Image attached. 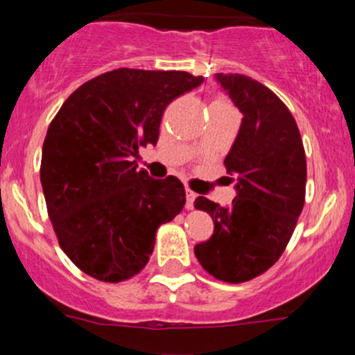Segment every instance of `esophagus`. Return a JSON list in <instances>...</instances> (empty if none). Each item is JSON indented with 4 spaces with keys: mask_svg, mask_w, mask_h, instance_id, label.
<instances>
[{
    "mask_svg": "<svg viewBox=\"0 0 355 355\" xmlns=\"http://www.w3.org/2000/svg\"><path fill=\"white\" fill-rule=\"evenodd\" d=\"M194 199H196V192H192L191 189H185V207H187V209H192V206H194Z\"/></svg>",
    "mask_w": 355,
    "mask_h": 355,
    "instance_id": "esophagus-1",
    "label": "esophagus"
}]
</instances>
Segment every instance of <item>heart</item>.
<instances>
[{"instance_id":"obj_1","label":"heart","mask_w":355,"mask_h":355,"mask_svg":"<svg viewBox=\"0 0 355 355\" xmlns=\"http://www.w3.org/2000/svg\"><path fill=\"white\" fill-rule=\"evenodd\" d=\"M223 103H227V101H223Z\"/></svg>"}]
</instances>
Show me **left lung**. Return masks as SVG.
<instances>
[{
	"mask_svg": "<svg viewBox=\"0 0 355 355\" xmlns=\"http://www.w3.org/2000/svg\"><path fill=\"white\" fill-rule=\"evenodd\" d=\"M216 80L244 114L225 157L237 196L225 207L196 199L214 230L194 252L214 278L242 284L270 270L292 237L306 199V153L292 113L273 91L241 73H216Z\"/></svg>",
	"mask_w": 355,
	"mask_h": 355,
	"instance_id": "1",
	"label": "left lung"
}]
</instances>
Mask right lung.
<instances>
[{
    "label": "right lung",
    "mask_w": 355,
    "mask_h": 355,
    "mask_svg": "<svg viewBox=\"0 0 355 355\" xmlns=\"http://www.w3.org/2000/svg\"><path fill=\"white\" fill-rule=\"evenodd\" d=\"M204 82L187 71L118 68L85 82L49 123L41 184L60 247L89 277L118 284L148 264L159 225L185 204L175 177L132 157L156 146L166 106Z\"/></svg>",
    "instance_id": "add662e5"
}]
</instances>
